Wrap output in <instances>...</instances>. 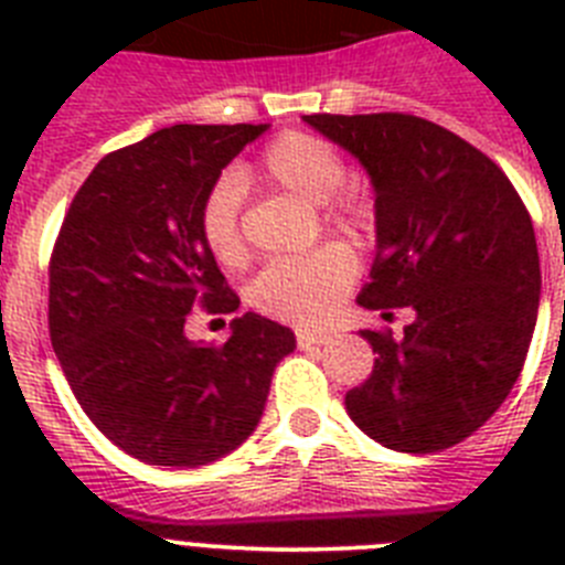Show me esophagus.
<instances>
[{
  "label": "esophagus",
  "instance_id": "34e87169",
  "mask_svg": "<svg viewBox=\"0 0 565 565\" xmlns=\"http://www.w3.org/2000/svg\"><path fill=\"white\" fill-rule=\"evenodd\" d=\"M326 342H331V333L306 331V328H299L297 331V344L302 348V351H308V348H317V344H326Z\"/></svg>",
  "mask_w": 565,
  "mask_h": 565
}]
</instances>
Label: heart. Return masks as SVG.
Listing matches in <instances>:
<instances>
[{
	"label": "heart",
	"instance_id": "1",
	"mask_svg": "<svg viewBox=\"0 0 565 565\" xmlns=\"http://www.w3.org/2000/svg\"><path fill=\"white\" fill-rule=\"evenodd\" d=\"M348 167L331 141L311 132H286L274 138L257 167L243 178H257L268 186L286 189L308 203H322L328 226L353 237L371 232L376 209L356 186H342ZM203 246L221 266L237 268L246 263L243 234V181L237 174H221L206 189L198 212ZM356 254L344 243H326L299 257L277 259L257 274L248 286V302L266 317L294 326H317L331 317L356 279Z\"/></svg>",
	"mask_w": 565,
	"mask_h": 565
}]
</instances>
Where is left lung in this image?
Here are the masks:
<instances>
[{"label": "left lung", "instance_id": "1", "mask_svg": "<svg viewBox=\"0 0 565 565\" xmlns=\"http://www.w3.org/2000/svg\"><path fill=\"white\" fill-rule=\"evenodd\" d=\"M359 158L376 192V259L359 306L393 317L402 339L362 331L376 362L344 407L398 452L463 441L509 396L541 302L535 228L492 158L407 113L302 115Z\"/></svg>", "mask_w": 565, "mask_h": 565}]
</instances>
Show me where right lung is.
<instances>
[{
  "label": "right lung",
  "instance_id": "add662e5",
  "mask_svg": "<svg viewBox=\"0 0 565 565\" xmlns=\"http://www.w3.org/2000/svg\"><path fill=\"white\" fill-rule=\"evenodd\" d=\"M268 124H174L89 172L50 254V342L82 411L127 456L203 467L259 424L291 328L232 319L223 344L189 342L192 308L237 311L198 212L206 189Z\"/></svg>",
  "mask_w": 565,
  "mask_h": 565
}]
</instances>
